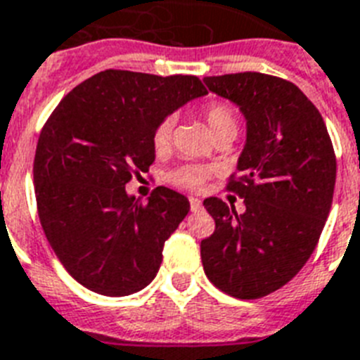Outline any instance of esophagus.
I'll return each instance as SVG.
<instances>
[{
	"label": "esophagus",
	"instance_id": "obj_1",
	"mask_svg": "<svg viewBox=\"0 0 360 360\" xmlns=\"http://www.w3.org/2000/svg\"><path fill=\"white\" fill-rule=\"evenodd\" d=\"M190 208H192V212H198V210H201L203 208V205H201V199L198 198H190Z\"/></svg>",
	"mask_w": 360,
	"mask_h": 360
}]
</instances>
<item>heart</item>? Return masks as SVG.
I'll list each match as a JSON object with an SVG mask.
<instances>
[{
  "instance_id": "b5f03b06",
  "label": "heart",
  "mask_w": 360,
  "mask_h": 360,
  "mask_svg": "<svg viewBox=\"0 0 360 360\" xmlns=\"http://www.w3.org/2000/svg\"><path fill=\"white\" fill-rule=\"evenodd\" d=\"M205 124H207L208 134L214 137L223 134H234L238 131V117L236 111L225 102H210L201 110ZM172 129H174V120L162 119L157 124L152 135V146L155 153H162L168 150L172 141ZM212 175V170L207 166L199 165H183L168 174V181L172 185L186 190H199L207 183V179Z\"/></svg>"
}]
</instances>
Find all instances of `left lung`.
<instances>
[{"instance_id":"obj_1","label":"left lung","mask_w":360,"mask_h":360,"mask_svg":"<svg viewBox=\"0 0 360 360\" xmlns=\"http://www.w3.org/2000/svg\"><path fill=\"white\" fill-rule=\"evenodd\" d=\"M205 84L240 105L247 143L226 185L245 212L205 199L216 229L201 241V262L217 289L255 300L285 285L313 255L333 201L337 159L322 115L289 80L247 71Z\"/></svg>"}]
</instances>
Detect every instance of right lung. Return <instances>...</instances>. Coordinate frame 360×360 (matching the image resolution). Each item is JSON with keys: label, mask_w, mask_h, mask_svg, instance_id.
I'll use <instances>...</instances> for the list:
<instances>
[{"label": "right lung", "mask_w": 360, "mask_h": 360, "mask_svg": "<svg viewBox=\"0 0 360 360\" xmlns=\"http://www.w3.org/2000/svg\"><path fill=\"white\" fill-rule=\"evenodd\" d=\"M203 95L192 75L108 69L78 84L47 119L32 168L38 216L54 255L84 288L126 297L155 278L190 203L166 186L143 203L126 185L155 161L157 124Z\"/></svg>", "instance_id": "1"}]
</instances>
